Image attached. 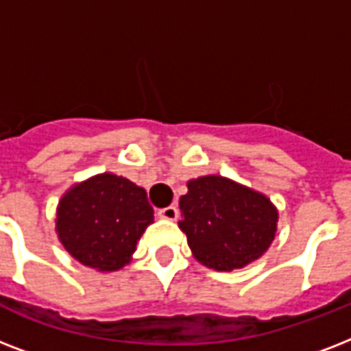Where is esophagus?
Masks as SVG:
<instances>
[{
	"label": "esophagus",
	"mask_w": 351,
	"mask_h": 351,
	"mask_svg": "<svg viewBox=\"0 0 351 351\" xmlns=\"http://www.w3.org/2000/svg\"><path fill=\"white\" fill-rule=\"evenodd\" d=\"M158 217L165 220H176L178 219V209L175 206H167V208H162L158 211Z\"/></svg>",
	"instance_id": "esophagus-1"
}]
</instances>
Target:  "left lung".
<instances>
[{
    "label": "left lung",
    "mask_w": 351,
    "mask_h": 351,
    "mask_svg": "<svg viewBox=\"0 0 351 351\" xmlns=\"http://www.w3.org/2000/svg\"><path fill=\"white\" fill-rule=\"evenodd\" d=\"M180 197V230L198 262L219 271L256 261L275 239L277 209L264 195L222 176H200Z\"/></svg>",
    "instance_id": "8db88e82"
}]
</instances>
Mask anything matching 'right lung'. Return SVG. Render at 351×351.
I'll list each match as a JSON object with an SVG mask.
<instances>
[{
	"mask_svg": "<svg viewBox=\"0 0 351 351\" xmlns=\"http://www.w3.org/2000/svg\"><path fill=\"white\" fill-rule=\"evenodd\" d=\"M151 222L153 208L145 189L109 173L74 186L56 213V231L65 250L100 271L125 266Z\"/></svg>",
	"mask_w": 351,
	"mask_h": 351,
	"instance_id": "add662e5",
	"label": "right lung"
}]
</instances>
